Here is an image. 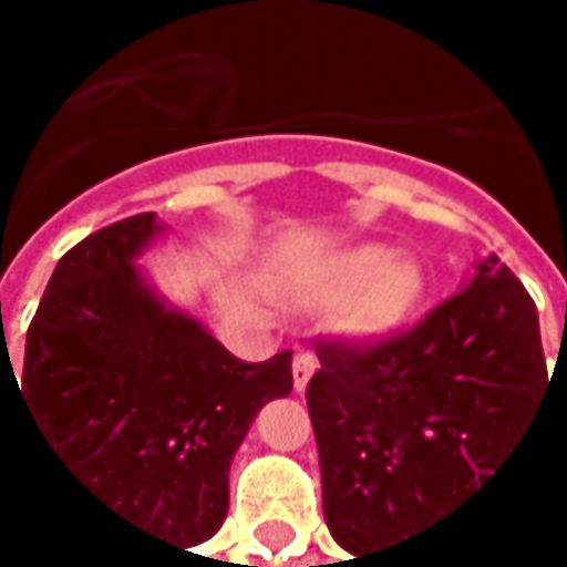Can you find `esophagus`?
Returning <instances> with one entry per match:
<instances>
[{
    "mask_svg": "<svg viewBox=\"0 0 567 567\" xmlns=\"http://www.w3.org/2000/svg\"><path fill=\"white\" fill-rule=\"evenodd\" d=\"M316 370V353L309 350H296V360H292V381H296V391H302L312 378Z\"/></svg>",
    "mask_w": 567,
    "mask_h": 567,
    "instance_id": "34e87169",
    "label": "esophagus"
}]
</instances>
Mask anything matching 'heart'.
Masks as SVG:
<instances>
[{
	"label": "heart",
	"instance_id": "obj_1",
	"mask_svg": "<svg viewBox=\"0 0 567 567\" xmlns=\"http://www.w3.org/2000/svg\"><path fill=\"white\" fill-rule=\"evenodd\" d=\"M340 281L347 289H363L357 319L367 330H388L415 309L422 296V275L415 265L398 261L388 248H360L343 261Z\"/></svg>",
	"mask_w": 567,
	"mask_h": 567
}]
</instances>
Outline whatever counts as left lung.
<instances>
[{"label":"left lung","instance_id":"obj_1","mask_svg":"<svg viewBox=\"0 0 567 567\" xmlns=\"http://www.w3.org/2000/svg\"><path fill=\"white\" fill-rule=\"evenodd\" d=\"M316 353L306 404L322 514L350 555L460 507L548 388L537 306L499 258L408 330L319 340Z\"/></svg>","mask_w":567,"mask_h":567}]
</instances>
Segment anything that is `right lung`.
<instances>
[{"label":"right lung","mask_w":567,"mask_h":567,"mask_svg":"<svg viewBox=\"0 0 567 567\" xmlns=\"http://www.w3.org/2000/svg\"><path fill=\"white\" fill-rule=\"evenodd\" d=\"M156 230L135 214L60 258L23 367L0 353V398L6 378L23 388L71 486L186 551L224 524L230 460L258 408L292 391V350L245 363L163 306L132 265Z\"/></svg>","instance_id":"add662e5"}]
</instances>
